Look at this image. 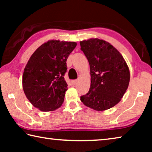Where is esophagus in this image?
I'll return each mask as SVG.
<instances>
[{
  "label": "esophagus",
  "mask_w": 152,
  "mask_h": 152,
  "mask_svg": "<svg viewBox=\"0 0 152 152\" xmlns=\"http://www.w3.org/2000/svg\"><path fill=\"white\" fill-rule=\"evenodd\" d=\"M77 82H78V80H72V81H71V84H72V85H75V84L77 83Z\"/></svg>",
  "instance_id": "obj_1"
}]
</instances>
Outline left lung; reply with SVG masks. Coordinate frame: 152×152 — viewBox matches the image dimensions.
I'll return each mask as SVG.
<instances>
[{
  "label": "left lung",
  "instance_id": "obj_1",
  "mask_svg": "<svg viewBox=\"0 0 152 152\" xmlns=\"http://www.w3.org/2000/svg\"><path fill=\"white\" fill-rule=\"evenodd\" d=\"M88 60L91 87L80 96L84 105L98 111L107 110L119 103L128 88L129 69L116 48L106 41L92 38L80 42Z\"/></svg>",
  "mask_w": 152,
  "mask_h": 152
}]
</instances>
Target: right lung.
Returning a JSON list of instances; mask_svg holds the SVG:
<instances>
[{"mask_svg": "<svg viewBox=\"0 0 152 152\" xmlns=\"http://www.w3.org/2000/svg\"><path fill=\"white\" fill-rule=\"evenodd\" d=\"M74 42L49 40L29 58L23 74V88L33 106L52 111L64 102L68 84L64 80L66 60L76 48Z\"/></svg>", "mask_w": 152, "mask_h": 152, "instance_id": "right-lung-1", "label": "right lung"}]
</instances>
